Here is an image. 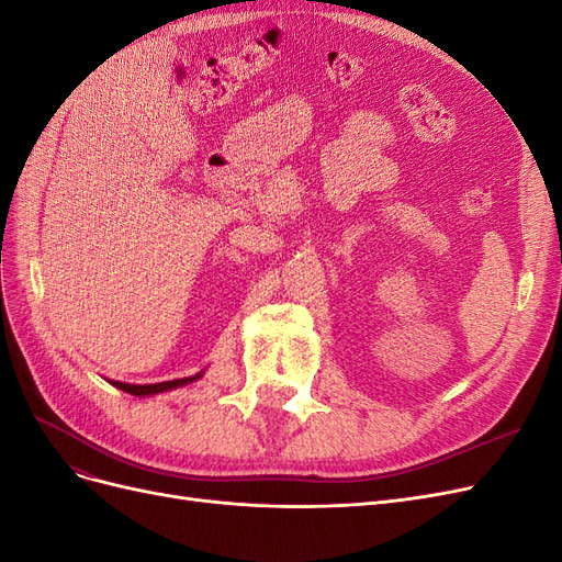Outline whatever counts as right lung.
I'll return each mask as SVG.
<instances>
[{
	"mask_svg": "<svg viewBox=\"0 0 562 562\" xmlns=\"http://www.w3.org/2000/svg\"><path fill=\"white\" fill-rule=\"evenodd\" d=\"M201 378V372L194 378H182V380H171V382H159V384H126V382H112L116 389L126 391V394H133V396H149V394H161V391H168V389H176V386H182V384H190L194 380Z\"/></svg>",
	"mask_w": 562,
	"mask_h": 562,
	"instance_id": "right-lung-1",
	"label": "right lung"
}]
</instances>
